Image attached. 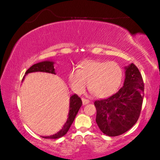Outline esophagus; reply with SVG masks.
Segmentation results:
<instances>
[{
	"label": "esophagus",
	"instance_id": "34e87169",
	"mask_svg": "<svg viewBox=\"0 0 160 160\" xmlns=\"http://www.w3.org/2000/svg\"><path fill=\"white\" fill-rule=\"evenodd\" d=\"M82 102H83V105H86L87 103H89V100H87V99H85V98H82Z\"/></svg>",
	"mask_w": 160,
	"mask_h": 160
}]
</instances>
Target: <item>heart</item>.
Segmentation results:
<instances>
[{
	"label": "heart",
	"mask_w": 160,
	"mask_h": 160,
	"mask_svg": "<svg viewBox=\"0 0 160 160\" xmlns=\"http://www.w3.org/2000/svg\"><path fill=\"white\" fill-rule=\"evenodd\" d=\"M123 69L114 61L84 60L79 69H72L68 74L71 89L82 94L87 84L89 91L98 98H106L114 94L123 79Z\"/></svg>",
	"instance_id": "1"
}]
</instances>
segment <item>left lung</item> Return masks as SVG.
Listing matches in <instances>:
<instances>
[{
	"label": "left lung",
	"mask_w": 160,
	"mask_h": 160,
	"mask_svg": "<svg viewBox=\"0 0 160 160\" xmlns=\"http://www.w3.org/2000/svg\"><path fill=\"white\" fill-rule=\"evenodd\" d=\"M124 86L106 99L95 100L96 122L104 134L113 137L126 132L136 123L143 103L144 84L132 63L125 67Z\"/></svg>",
	"instance_id": "left-lung-1"
}]
</instances>
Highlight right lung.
I'll list each match as a JSON object with an SVG mask.
<instances>
[{
	"label": "right lung",
	"mask_w": 160,
	"mask_h": 160,
	"mask_svg": "<svg viewBox=\"0 0 160 160\" xmlns=\"http://www.w3.org/2000/svg\"><path fill=\"white\" fill-rule=\"evenodd\" d=\"M32 72H45V73H55V70L54 68V62L52 61H43V62H41L38 63H36L33 65H32L27 71L25 72V75L28 73H32ZM25 78L24 76L22 78V81ZM82 105V99L76 95L74 94L70 98V108H69V113H68V118L66 122L61 129L60 131L57 132L56 134L53 135H50V136H43V138H52V139H57L59 138L62 137L65 135L68 131L69 128H71L72 123L74 121L76 114H77L78 110L81 108Z\"/></svg>",
	"instance_id": "1"
}]
</instances>
